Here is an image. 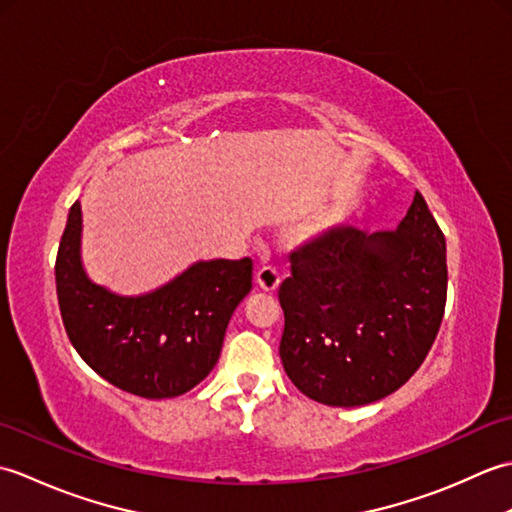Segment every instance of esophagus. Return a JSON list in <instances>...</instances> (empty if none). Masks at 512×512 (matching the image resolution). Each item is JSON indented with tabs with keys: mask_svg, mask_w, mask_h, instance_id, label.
Here are the masks:
<instances>
[{
	"mask_svg": "<svg viewBox=\"0 0 512 512\" xmlns=\"http://www.w3.org/2000/svg\"><path fill=\"white\" fill-rule=\"evenodd\" d=\"M255 284L262 288L264 292H275L279 288V284H281V277H279V273H277L275 268L264 266V268H259L257 273H255Z\"/></svg>",
	"mask_w": 512,
	"mask_h": 512,
	"instance_id": "esophagus-1",
	"label": "esophagus"
}]
</instances>
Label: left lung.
Instances as JSON below:
<instances>
[{
	"label": "left lung",
	"instance_id": "1",
	"mask_svg": "<svg viewBox=\"0 0 512 512\" xmlns=\"http://www.w3.org/2000/svg\"><path fill=\"white\" fill-rule=\"evenodd\" d=\"M290 262L279 356L301 394L363 407L416 374L447 303V244L418 191L396 231L336 228Z\"/></svg>",
	"mask_w": 512,
	"mask_h": 512
}]
</instances>
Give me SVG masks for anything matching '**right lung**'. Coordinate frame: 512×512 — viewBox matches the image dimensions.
<instances>
[{
	"mask_svg": "<svg viewBox=\"0 0 512 512\" xmlns=\"http://www.w3.org/2000/svg\"><path fill=\"white\" fill-rule=\"evenodd\" d=\"M76 200L59 244L57 297L74 350L107 383L140 398H176L211 374L235 308L253 288V262L200 259L143 295L88 275Z\"/></svg>",
	"mask_w": 512,
	"mask_h": 512,
	"instance_id": "right-lung-1",
	"label": "right lung"
}]
</instances>
